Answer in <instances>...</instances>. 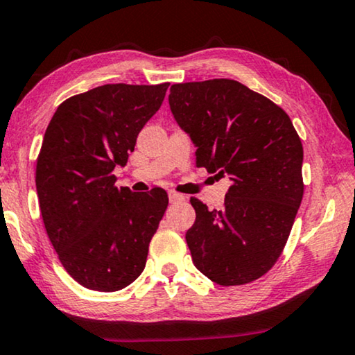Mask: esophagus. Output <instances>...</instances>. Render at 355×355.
<instances>
[{
	"label": "esophagus",
	"mask_w": 355,
	"mask_h": 355,
	"mask_svg": "<svg viewBox=\"0 0 355 355\" xmlns=\"http://www.w3.org/2000/svg\"><path fill=\"white\" fill-rule=\"evenodd\" d=\"M168 199H171V202H178V201H183L184 196L177 191H171L168 193Z\"/></svg>",
	"instance_id": "obj_1"
}]
</instances>
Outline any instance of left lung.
Returning a JSON list of instances; mask_svg holds the SVG:
<instances>
[{
    "instance_id": "obj_1",
    "label": "left lung",
    "mask_w": 355,
    "mask_h": 355,
    "mask_svg": "<svg viewBox=\"0 0 355 355\" xmlns=\"http://www.w3.org/2000/svg\"><path fill=\"white\" fill-rule=\"evenodd\" d=\"M168 104L196 167L233 182L220 211L189 199L193 263L222 286L251 283L275 266L301 206V138L282 107L236 80L175 83Z\"/></svg>"
}]
</instances>
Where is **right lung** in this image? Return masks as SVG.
Wrapping results in <instances>:
<instances>
[{"mask_svg": "<svg viewBox=\"0 0 355 355\" xmlns=\"http://www.w3.org/2000/svg\"><path fill=\"white\" fill-rule=\"evenodd\" d=\"M167 88L109 83L76 94L44 133L35 175L40 211L62 267L85 288L119 291L146 266L167 193L117 188L112 172L127 164Z\"/></svg>", "mask_w": 355, "mask_h": 355, "instance_id": "add662e5", "label": "right lung"}]
</instances>
